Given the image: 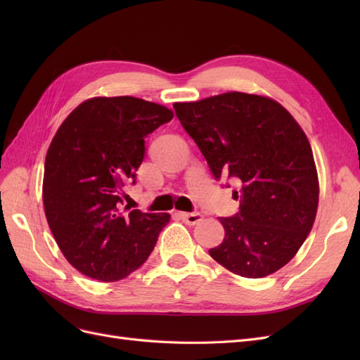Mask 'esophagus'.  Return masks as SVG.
<instances>
[{"instance_id": "esophagus-1", "label": "esophagus", "mask_w": 360, "mask_h": 360, "mask_svg": "<svg viewBox=\"0 0 360 360\" xmlns=\"http://www.w3.org/2000/svg\"><path fill=\"white\" fill-rule=\"evenodd\" d=\"M179 216H180V219L188 225H197L198 222L202 221V214L198 213V212L197 213H184V212H181V213H179Z\"/></svg>"}]
</instances>
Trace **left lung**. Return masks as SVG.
<instances>
[{
    "mask_svg": "<svg viewBox=\"0 0 360 360\" xmlns=\"http://www.w3.org/2000/svg\"><path fill=\"white\" fill-rule=\"evenodd\" d=\"M216 180L236 181L240 210L221 217L224 242L209 254L243 278L284 267L307 240L319 207V177L309 141L296 120L269 97L224 93L174 103Z\"/></svg>",
    "mask_w": 360,
    "mask_h": 360,
    "instance_id": "1",
    "label": "left lung"
}]
</instances>
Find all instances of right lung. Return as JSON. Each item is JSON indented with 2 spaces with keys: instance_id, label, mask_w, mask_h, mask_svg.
<instances>
[{
  "instance_id": "obj_1",
  "label": "right lung",
  "mask_w": 360,
  "mask_h": 360,
  "mask_svg": "<svg viewBox=\"0 0 360 360\" xmlns=\"http://www.w3.org/2000/svg\"><path fill=\"white\" fill-rule=\"evenodd\" d=\"M172 117L136 97H93L57 130L45 160L43 205L63 255L82 275L123 279L155 249L171 216L122 210V195L135 184L144 138Z\"/></svg>"
}]
</instances>
